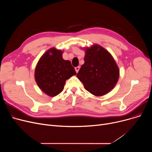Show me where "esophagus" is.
<instances>
[{"label":"esophagus","mask_w":152,"mask_h":152,"mask_svg":"<svg viewBox=\"0 0 152 152\" xmlns=\"http://www.w3.org/2000/svg\"><path fill=\"white\" fill-rule=\"evenodd\" d=\"M79 68H80V67H79V66H77V67L75 68V70L76 71V73H78V71L79 70Z\"/></svg>","instance_id":"34e87169"}]
</instances>
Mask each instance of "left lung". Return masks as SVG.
<instances>
[{"label": "left lung", "mask_w": 152, "mask_h": 152, "mask_svg": "<svg viewBox=\"0 0 152 152\" xmlns=\"http://www.w3.org/2000/svg\"><path fill=\"white\" fill-rule=\"evenodd\" d=\"M119 76L115 60L104 48L97 44L87 48L84 63L77 74L86 90L95 96H102L113 89Z\"/></svg>", "instance_id": "8db88e82"}]
</instances>
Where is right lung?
Masks as SVG:
<instances>
[{
  "instance_id": "obj_1",
  "label": "right lung",
  "mask_w": 152,
  "mask_h": 152,
  "mask_svg": "<svg viewBox=\"0 0 152 152\" xmlns=\"http://www.w3.org/2000/svg\"><path fill=\"white\" fill-rule=\"evenodd\" d=\"M62 53L51 48L42 56L36 67V81L39 88L50 97L59 94L67 79L76 74L70 61L63 59Z\"/></svg>"
}]
</instances>
